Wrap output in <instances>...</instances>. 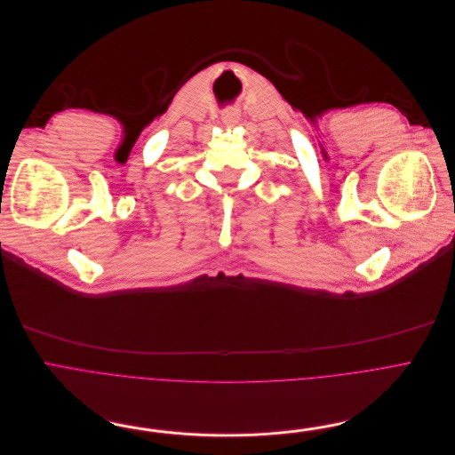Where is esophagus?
Returning a JSON list of instances; mask_svg holds the SVG:
<instances>
[{"label":"esophagus","mask_w":455,"mask_h":455,"mask_svg":"<svg viewBox=\"0 0 455 455\" xmlns=\"http://www.w3.org/2000/svg\"><path fill=\"white\" fill-rule=\"evenodd\" d=\"M241 118V113L235 109V107H228V109L222 113V122L228 124V125H235L236 122H239Z\"/></svg>","instance_id":"obj_1"}]
</instances>
